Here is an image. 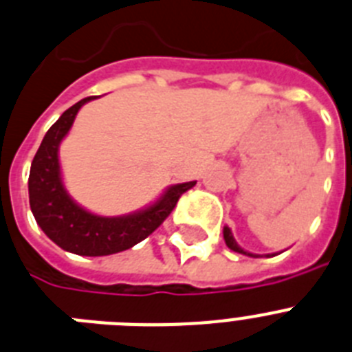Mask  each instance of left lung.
Segmentation results:
<instances>
[{"label":"left lung","mask_w":352,"mask_h":352,"mask_svg":"<svg viewBox=\"0 0 352 352\" xmlns=\"http://www.w3.org/2000/svg\"><path fill=\"white\" fill-rule=\"evenodd\" d=\"M222 233H224V242H226V245L231 249V251H235V253H240V254H248V256L258 258L256 254L248 253V251H244V249H242L239 244H236L235 239H233V235H231V230H230V228L224 226V230H222ZM267 256H270V254H267Z\"/></svg>","instance_id":"1"}]
</instances>
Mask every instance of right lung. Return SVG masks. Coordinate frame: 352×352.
<instances>
[{
    "instance_id": "obj_1",
    "label": "right lung",
    "mask_w": 352,
    "mask_h": 352,
    "mask_svg": "<svg viewBox=\"0 0 352 352\" xmlns=\"http://www.w3.org/2000/svg\"><path fill=\"white\" fill-rule=\"evenodd\" d=\"M92 98L67 108L42 139L28 178L30 208L41 230L58 248L80 256H107L133 248L169 217L179 196L196 182L173 185L151 206L119 217H101L74 203L60 176L58 147L69 133L78 110Z\"/></svg>"
}]
</instances>
